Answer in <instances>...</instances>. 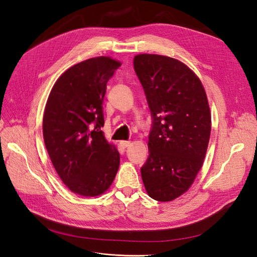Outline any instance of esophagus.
Instances as JSON below:
<instances>
[{
    "label": "esophagus",
    "instance_id": "obj_1",
    "mask_svg": "<svg viewBox=\"0 0 257 257\" xmlns=\"http://www.w3.org/2000/svg\"><path fill=\"white\" fill-rule=\"evenodd\" d=\"M120 145H121L122 148H127V147H129L131 145V142H129V141H120Z\"/></svg>",
    "mask_w": 257,
    "mask_h": 257
}]
</instances>
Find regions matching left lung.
I'll use <instances>...</instances> for the list:
<instances>
[{"label":"left lung","instance_id":"8db88e82","mask_svg":"<svg viewBox=\"0 0 257 257\" xmlns=\"http://www.w3.org/2000/svg\"><path fill=\"white\" fill-rule=\"evenodd\" d=\"M134 64L154 120L142 180L149 197L173 201L204 162L212 128L206 93L198 76L172 57L139 54Z\"/></svg>","mask_w":257,"mask_h":257}]
</instances>
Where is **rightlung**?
<instances>
[{"label":"right lung","instance_id":"right-lung-1","mask_svg":"<svg viewBox=\"0 0 257 257\" xmlns=\"http://www.w3.org/2000/svg\"><path fill=\"white\" fill-rule=\"evenodd\" d=\"M120 64L100 56L71 66L57 79L45 104L47 153L66 187L83 197L108 191L119 167L118 150L100 128L107 82Z\"/></svg>","mask_w":257,"mask_h":257}]
</instances>
